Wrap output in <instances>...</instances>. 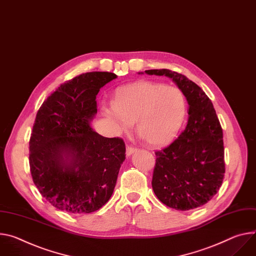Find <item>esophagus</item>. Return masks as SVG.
Instances as JSON below:
<instances>
[{
    "mask_svg": "<svg viewBox=\"0 0 256 256\" xmlns=\"http://www.w3.org/2000/svg\"><path fill=\"white\" fill-rule=\"evenodd\" d=\"M136 151V148H134V147H132V146H128L126 147V156H130L132 154H134V152Z\"/></svg>",
    "mask_w": 256,
    "mask_h": 256,
    "instance_id": "1",
    "label": "esophagus"
}]
</instances>
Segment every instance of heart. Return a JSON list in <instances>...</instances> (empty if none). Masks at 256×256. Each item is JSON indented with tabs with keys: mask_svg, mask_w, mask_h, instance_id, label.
I'll list each match as a JSON object with an SVG mask.
<instances>
[{
	"mask_svg": "<svg viewBox=\"0 0 256 256\" xmlns=\"http://www.w3.org/2000/svg\"><path fill=\"white\" fill-rule=\"evenodd\" d=\"M187 112L182 92L174 86L140 80L116 90L114 101L103 103L101 113L118 132L134 122L140 136L151 146H164L178 134Z\"/></svg>",
	"mask_w": 256,
	"mask_h": 256,
	"instance_id": "heart-1",
	"label": "heart"
}]
</instances>
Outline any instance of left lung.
Here are the masks:
<instances>
[{
    "label": "left lung",
    "instance_id": "left-lung-1",
    "mask_svg": "<svg viewBox=\"0 0 256 256\" xmlns=\"http://www.w3.org/2000/svg\"><path fill=\"white\" fill-rule=\"evenodd\" d=\"M145 72L172 78L189 104L187 126L168 147L155 153L153 191L170 208L195 209L212 199L222 184L224 150L220 120L212 100L188 78L170 69Z\"/></svg>",
    "mask_w": 256,
    "mask_h": 256
}]
</instances>
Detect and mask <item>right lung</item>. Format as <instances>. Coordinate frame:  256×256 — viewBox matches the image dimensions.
Masks as SVG:
<instances>
[{
	"instance_id": "add662e5",
	"label": "right lung",
	"mask_w": 256,
	"mask_h": 256,
	"mask_svg": "<svg viewBox=\"0 0 256 256\" xmlns=\"http://www.w3.org/2000/svg\"><path fill=\"white\" fill-rule=\"evenodd\" d=\"M115 74H82L61 84L42 104L30 140V166L40 195L70 214H90L110 199L126 159L120 138L90 128L96 96Z\"/></svg>"
}]
</instances>
